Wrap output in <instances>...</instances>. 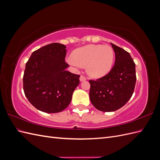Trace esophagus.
Returning a JSON list of instances; mask_svg holds the SVG:
<instances>
[{
  "instance_id": "obj_1",
  "label": "esophagus",
  "mask_w": 160,
  "mask_h": 160,
  "mask_svg": "<svg viewBox=\"0 0 160 160\" xmlns=\"http://www.w3.org/2000/svg\"><path fill=\"white\" fill-rule=\"evenodd\" d=\"M79 80H80V81H84L86 80V78H85V77L84 76L81 75L80 78H79Z\"/></svg>"
}]
</instances>
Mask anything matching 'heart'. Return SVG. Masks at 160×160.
I'll use <instances>...</instances> for the list:
<instances>
[{
    "mask_svg": "<svg viewBox=\"0 0 160 160\" xmlns=\"http://www.w3.org/2000/svg\"><path fill=\"white\" fill-rule=\"evenodd\" d=\"M115 53L109 45H88L76 49L67 59L72 66H86L88 74L93 78H101L111 71Z\"/></svg>",
    "mask_w": 160,
    "mask_h": 160,
    "instance_id": "1",
    "label": "heart"
}]
</instances>
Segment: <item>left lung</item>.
<instances>
[{
    "label": "left lung",
    "instance_id": "8db88e82",
    "mask_svg": "<svg viewBox=\"0 0 160 160\" xmlns=\"http://www.w3.org/2000/svg\"><path fill=\"white\" fill-rule=\"evenodd\" d=\"M111 45L115 53L112 69L97 81H89L91 102L103 112L122 108L132 98L136 83L135 64L129 53L113 43Z\"/></svg>",
    "mask_w": 160,
    "mask_h": 160
}]
</instances>
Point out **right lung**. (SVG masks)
Listing matches in <instances>:
<instances>
[{
	"instance_id": "obj_1",
	"label": "right lung",
	"mask_w": 160,
	"mask_h": 160,
	"mask_svg": "<svg viewBox=\"0 0 160 160\" xmlns=\"http://www.w3.org/2000/svg\"><path fill=\"white\" fill-rule=\"evenodd\" d=\"M66 46L51 43L34 51L26 63L23 90L28 101L48 113H59L68 107L79 84L80 75L66 69Z\"/></svg>"
}]
</instances>
